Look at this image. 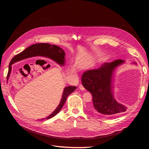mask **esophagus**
<instances>
[{
    "label": "esophagus",
    "mask_w": 149,
    "mask_h": 149,
    "mask_svg": "<svg viewBox=\"0 0 149 149\" xmlns=\"http://www.w3.org/2000/svg\"><path fill=\"white\" fill-rule=\"evenodd\" d=\"M79 88H80V89H81V90H82V91H84V88L83 87V86L82 85V84H80V86H79Z\"/></svg>",
    "instance_id": "obj_1"
}]
</instances>
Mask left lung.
<instances>
[{
    "label": "left lung",
    "instance_id": "8db88e82",
    "mask_svg": "<svg viewBox=\"0 0 149 149\" xmlns=\"http://www.w3.org/2000/svg\"><path fill=\"white\" fill-rule=\"evenodd\" d=\"M124 61L116 60L104 63L98 69L84 72L81 76L82 84L92 95V109L97 113L113 116L126 111L127 107L118 103L112 95V75L114 69Z\"/></svg>",
    "mask_w": 149,
    "mask_h": 149
}]
</instances>
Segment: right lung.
<instances>
[{"mask_svg": "<svg viewBox=\"0 0 149 149\" xmlns=\"http://www.w3.org/2000/svg\"><path fill=\"white\" fill-rule=\"evenodd\" d=\"M36 48L39 49V55L42 56H45V57H48L49 58H52L55 61H56L60 65H64V62H65V53L64 51L63 50L62 48H60L59 46H56V45H52L49 43H37L31 45L29 46L28 48L25 49L23 52L17 54L16 56H15L12 60L10 61V63L9 65V70H8V72L7 75V79L8 78L11 70V65L14 63L16 62L17 61L21 60L22 59H25L26 58L29 57H33V56H28V54L26 52H28V50L31 48ZM32 49V48H31ZM29 51V50H28ZM77 87L75 86H68L65 88L63 93L62 95V98L61 99V101L58 105V106L56 108V110H55L52 114H51L49 116L46 118V119L48 120L49 118H52L54 116H56L61 110V109L62 107L63 106L64 104L65 103L66 98L70 94V93H72L75 89Z\"/></svg>", "mask_w": 149, "mask_h": 149, "instance_id": "obj_1", "label": "right lung"}]
</instances>
